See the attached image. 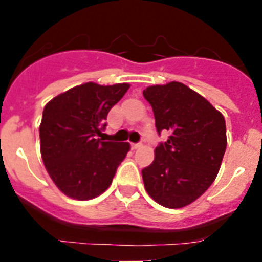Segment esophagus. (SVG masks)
<instances>
[{"instance_id":"obj_1","label":"esophagus","mask_w":262,"mask_h":262,"mask_svg":"<svg viewBox=\"0 0 262 262\" xmlns=\"http://www.w3.org/2000/svg\"><path fill=\"white\" fill-rule=\"evenodd\" d=\"M142 147V144H140V143H131V148H133V149H138V148H140Z\"/></svg>"}]
</instances>
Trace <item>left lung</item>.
<instances>
[{
    "label": "left lung",
    "instance_id": "obj_1",
    "mask_svg": "<svg viewBox=\"0 0 262 262\" xmlns=\"http://www.w3.org/2000/svg\"><path fill=\"white\" fill-rule=\"evenodd\" d=\"M151 103L157 133L166 142L142 170L147 193L159 205L181 209L205 193L221 169L227 147L226 120L221 111L182 82L152 85L143 90Z\"/></svg>",
    "mask_w": 262,
    "mask_h": 262
}]
</instances>
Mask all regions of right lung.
Instances as JSON below:
<instances>
[{
	"instance_id": "obj_1",
	"label": "right lung",
	"mask_w": 262,
	"mask_h": 262,
	"mask_svg": "<svg viewBox=\"0 0 262 262\" xmlns=\"http://www.w3.org/2000/svg\"><path fill=\"white\" fill-rule=\"evenodd\" d=\"M129 84L86 82L52 98L39 127L40 154L53 184L69 198L88 201L111 185L128 143L103 142L108 111Z\"/></svg>"
}]
</instances>
